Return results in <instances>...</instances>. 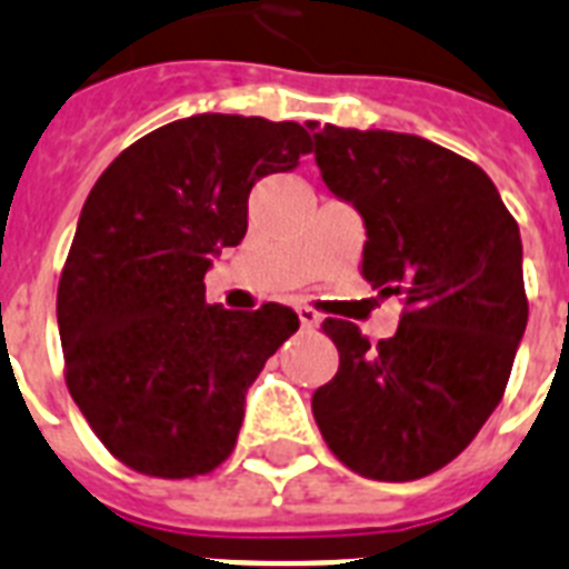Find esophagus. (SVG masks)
Wrapping results in <instances>:
<instances>
[{
	"instance_id": "obj_1",
	"label": "esophagus",
	"mask_w": 569,
	"mask_h": 569,
	"mask_svg": "<svg viewBox=\"0 0 569 569\" xmlns=\"http://www.w3.org/2000/svg\"><path fill=\"white\" fill-rule=\"evenodd\" d=\"M295 312H298L300 325L307 327V330H312V327H318V321H321V318H318L316 309H309V307H295Z\"/></svg>"
}]
</instances>
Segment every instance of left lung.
Returning <instances> with one entry per match:
<instances>
[{"label": "left lung", "instance_id": "obj_1", "mask_svg": "<svg viewBox=\"0 0 569 569\" xmlns=\"http://www.w3.org/2000/svg\"><path fill=\"white\" fill-rule=\"evenodd\" d=\"M309 128L327 189L362 216L365 280L403 298L400 327L377 345L350 321L321 325L339 371L312 415L359 477H429L473 441L509 382L529 318L520 228L456 151L415 133Z\"/></svg>", "mask_w": 569, "mask_h": 569}]
</instances>
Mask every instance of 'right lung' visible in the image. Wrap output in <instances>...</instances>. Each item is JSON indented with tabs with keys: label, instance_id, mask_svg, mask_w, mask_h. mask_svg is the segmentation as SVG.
Listing matches in <instances>:
<instances>
[{
	"label": "right lung",
	"instance_id": "add662e5",
	"mask_svg": "<svg viewBox=\"0 0 569 569\" xmlns=\"http://www.w3.org/2000/svg\"><path fill=\"white\" fill-rule=\"evenodd\" d=\"M309 149L298 122L196 113L146 133L90 189L58 330L69 395L128 468L189 479L237 445L248 386L300 321L283 303L210 307L204 274L242 242L253 183Z\"/></svg>",
	"mask_w": 569,
	"mask_h": 569
}]
</instances>
